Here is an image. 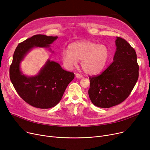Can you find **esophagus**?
<instances>
[{
    "label": "esophagus",
    "mask_w": 150,
    "mask_h": 150,
    "mask_svg": "<svg viewBox=\"0 0 150 150\" xmlns=\"http://www.w3.org/2000/svg\"><path fill=\"white\" fill-rule=\"evenodd\" d=\"M76 77L77 78H81L83 76H82V75H81L80 74H76Z\"/></svg>",
    "instance_id": "34e87169"
}]
</instances>
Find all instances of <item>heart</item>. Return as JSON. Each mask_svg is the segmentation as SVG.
I'll use <instances>...</instances> for the list:
<instances>
[{
	"instance_id": "b5f03b06",
	"label": "heart",
	"mask_w": 150,
	"mask_h": 150,
	"mask_svg": "<svg viewBox=\"0 0 150 150\" xmlns=\"http://www.w3.org/2000/svg\"><path fill=\"white\" fill-rule=\"evenodd\" d=\"M111 57L108 47L89 41H80L71 43L68 51L63 52L61 59L67 69L76 65L81 61L84 72L88 75L100 74L106 67Z\"/></svg>"
}]
</instances>
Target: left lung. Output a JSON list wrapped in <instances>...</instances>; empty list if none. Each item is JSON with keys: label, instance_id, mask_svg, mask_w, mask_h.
I'll return each mask as SVG.
<instances>
[{"label": "left lung", "instance_id": "8db88e82", "mask_svg": "<svg viewBox=\"0 0 150 150\" xmlns=\"http://www.w3.org/2000/svg\"><path fill=\"white\" fill-rule=\"evenodd\" d=\"M113 62L100 75L89 76L88 91L92 103L109 108L127 99L139 78V67L135 50L124 39L117 37Z\"/></svg>", "mask_w": 150, "mask_h": 150}]
</instances>
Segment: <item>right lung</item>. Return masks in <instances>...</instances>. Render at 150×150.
Here are the masks:
<instances>
[{
  "label": "right lung",
  "mask_w": 150,
  "mask_h": 150,
  "mask_svg": "<svg viewBox=\"0 0 150 150\" xmlns=\"http://www.w3.org/2000/svg\"><path fill=\"white\" fill-rule=\"evenodd\" d=\"M58 36L36 35L18 44L10 67L11 81L19 96L26 103L35 108L48 109L56 106L62 98L75 74L62 69L58 63L47 60L35 76H27L20 70V63L27 53L34 48L50 47Z\"/></svg>",
  "instance_id": "obj_1"
}]
</instances>
